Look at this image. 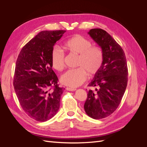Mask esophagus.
<instances>
[{"label": "esophagus", "mask_w": 147, "mask_h": 147, "mask_svg": "<svg viewBox=\"0 0 147 147\" xmlns=\"http://www.w3.org/2000/svg\"><path fill=\"white\" fill-rule=\"evenodd\" d=\"M66 90L67 91H74L76 90L75 88H66Z\"/></svg>", "instance_id": "1"}]
</instances>
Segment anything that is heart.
<instances>
[{
  "label": "heart",
  "instance_id": "obj_1",
  "mask_svg": "<svg viewBox=\"0 0 147 147\" xmlns=\"http://www.w3.org/2000/svg\"><path fill=\"white\" fill-rule=\"evenodd\" d=\"M64 48L78 56L75 69L69 70L61 77V82L69 87L78 86L86 80L87 75L92 78L98 73L104 61V53L100 47L93 46L92 42L80 35H75L67 40ZM53 68L63 70L65 67V56L59 48L55 47L51 52Z\"/></svg>",
  "mask_w": 147,
  "mask_h": 147
}]
</instances>
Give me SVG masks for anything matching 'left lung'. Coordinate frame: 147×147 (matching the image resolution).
Instances as JSON below:
<instances>
[{"mask_svg":"<svg viewBox=\"0 0 147 147\" xmlns=\"http://www.w3.org/2000/svg\"><path fill=\"white\" fill-rule=\"evenodd\" d=\"M88 34L102 48L104 61L88 84L96 89L88 91L84 109L89 117L99 119L118 108L127 86L128 70L123 50L109 33L96 28L91 29Z\"/></svg>","mask_w":147,"mask_h":147,"instance_id":"left-lung-1","label":"left lung"}]
</instances>
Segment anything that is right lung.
<instances>
[{
	"label": "right lung",
	"mask_w": 147,
	"mask_h": 147,
	"mask_svg": "<svg viewBox=\"0 0 147 147\" xmlns=\"http://www.w3.org/2000/svg\"><path fill=\"white\" fill-rule=\"evenodd\" d=\"M66 30H44L22 48L16 63L13 86L29 117L43 122L56 114L64 88L52 69L51 52Z\"/></svg>",
	"instance_id": "right-lung-1"
}]
</instances>
